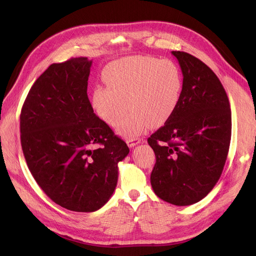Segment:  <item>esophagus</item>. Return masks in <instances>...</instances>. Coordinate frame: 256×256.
<instances>
[{"label": "esophagus", "mask_w": 256, "mask_h": 256, "mask_svg": "<svg viewBox=\"0 0 256 256\" xmlns=\"http://www.w3.org/2000/svg\"><path fill=\"white\" fill-rule=\"evenodd\" d=\"M140 142H141V139H140V138H132V139H128V140H126V144H128L130 147L136 146V145H138Z\"/></svg>", "instance_id": "34e87169"}]
</instances>
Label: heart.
<instances>
[{"label":"heart","mask_w":256,"mask_h":256,"mask_svg":"<svg viewBox=\"0 0 256 256\" xmlns=\"http://www.w3.org/2000/svg\"><path fill=\"white\" fill-rule=\"evenodd\" d=\"M106 87L96 86L92 106L109 126L120 121L117 132L128 139L137 138L150 126L164 124L180 104L184 78L180 66L169 59L132 56L108 65L104 72Z\"/></svg>","instance_id":"obj_1"}]
</instances>
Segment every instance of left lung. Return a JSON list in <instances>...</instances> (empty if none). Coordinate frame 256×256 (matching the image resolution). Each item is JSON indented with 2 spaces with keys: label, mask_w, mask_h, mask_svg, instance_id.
<instances>
[{
  "label": "left lung",
  "mask_w": 256,
  "mask_h": 256,
  "mask_svg": "<svg viewBox=\"0 0 256 256\" xmlns=\"http://www.w3.org/2000/svg\"><path fill=\"white\" fill-rule=\"evenodd\" d=\"M184 87L171 118L147 139L156 154L150 174L158 197L174 206L204 198L219 180L230 150L232 111L220 80L190 54L173 50Z\"/></svg>",
  "instance_id": "1"
}]
</instances>
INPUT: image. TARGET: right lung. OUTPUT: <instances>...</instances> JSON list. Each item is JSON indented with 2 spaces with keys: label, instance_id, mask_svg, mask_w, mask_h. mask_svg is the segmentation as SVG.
Wrapping results in <instances>:
<instances>
[{
  "label": "right lung",
  "instance_id": "obj_1",
  "mask_svg": "<svg viewBox=\"0 0 256 256\" xmlns=\"http://www.w3.org/2000/svg\"><path fill=\"white\" fill-rule=\"evenodd\" d=\"M92 61L54 63L31 87L20 112L26 165L42 191L74 212L100 210L112 196L126 143L93 112L87 96Z\"/></svg>",
  "mask_w": 256,
  "mask_h": 256
}]
</instances>
